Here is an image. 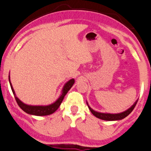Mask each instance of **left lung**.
<instances>
[{
    "label": "left lung",
    "mask_w": 151,
    "mask_h": 151,
    "mask_svg": "<svg viewBox=\"0 0 151 151\" xmlns=\"http://www.w3.org/2000/svg\"><path fill=\"white\" fill-rule=\"evenodd\" d=\"M137 101L138 100H137L136 102H135L134 104H133V105L130 108H129L128 109L125 111H123V112H122V113H120V114H115L100 113V112L95 111L93 110V109H91V107H90L88 104V102H87V105H88V106L89 109L91 111V113H92L93 115L95 116V117L100 118V119L104 120V121H118V120L123 119L124 118H125L126 116H128L129 114H130L132 111L133 109H134L135 107V106H136Z\"/></svg>",
    "instance_id": "8db88e82"
}]
</instances>
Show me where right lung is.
I'll return each mask as SVG.
<instances>
[{
    "mask_svg": "<svg viewBox=\"0 0 151 151\" xmlns=\"http://www.w3.org/2000/svg\"><path fill=\"white\" fill-rule=\"evenodd\" d=\"M9 84H10L11 89H12L13 94L14 95L15 100H16L17 104L19 106V107L28 114H31V115H35V116H47L50 115V114L54 113L58 109L59 106H60V104L63 100L65 95L67 94V93L70 91V89L71 88L72 86H73L74 83V79H70L69 81H68L65 84L62 91V94L59 97V98L57 100L56 102L53 104H50V105L47 106H31V105H28V104H24L15 95L14 91L13 89V87L12 86V83L10 82V79H9Z\"/></svg>",
    "mask_w": 151,
    "mask_h": 151,
    "instance_id": "1",
    "label": "right lung"
}]
</instances>
